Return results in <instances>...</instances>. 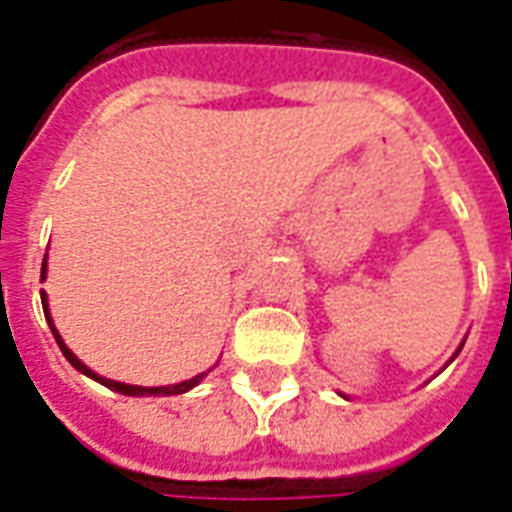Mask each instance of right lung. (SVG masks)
Here are the masks:
<instances>
[{
	"instance_id": "obj_1",
	"label": "right lung",
	"mask_w": 512,
	"mask_h": 512,
	"mask_svg": "<svg viewBox=\"0 0 512 512\" xmlns=\"http://www.w3.org/2000/svg\"><path fill=\"white\" fill-rule=\"evenodd\" d=\"M40 274H43V279H46V257H43V268H40ZM40 301H43V312H46V321H49L51 326V334H54V340H57V345H60L62 356L71 362L79 373H84V376L95 378L98 384L109 386V389H115V392H120V395H131V397H164V395H183V392H189L191 386H197L205 378V373H200V376L189 378V381H180V384L175 386H134V384H123V381H112V378H101L98 373H93L90 367L84 365L82 359H76V354H73L68 345L62 343L60 332L54 329V323H51V315H49V304H46V293H40Z\"/></svg>"
}]
</instances>
